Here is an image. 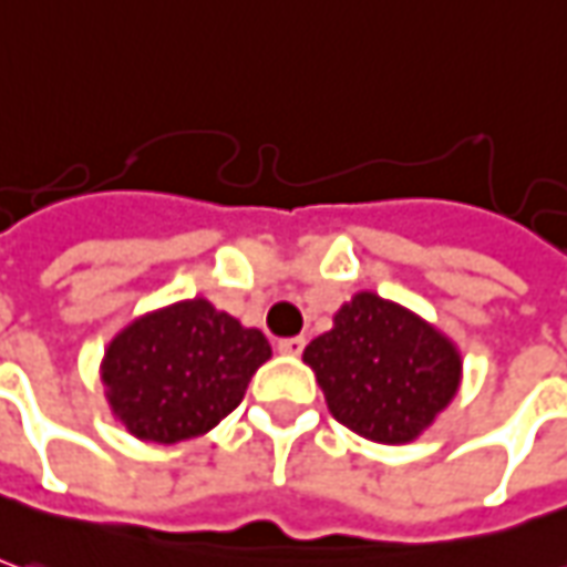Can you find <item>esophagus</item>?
I'll use <instances>...</instances> for the list:
<instances>
[{"label": "esophagus", "mask_w": 567, "mask_h": 567, "mask_svg": "<svg viewBox=\"0 0 567 567\" xmlns=\"http://www.w3.org/2000/svg\"><path fill=\"white\" fill-rule=\"evenodd\" d=\"M303 348H307V338H303V334H298V338H282V341L276 344V350H279V353H288V357H298Z\"/></svg>", "instance_id": "34e87169"}]
</instances>
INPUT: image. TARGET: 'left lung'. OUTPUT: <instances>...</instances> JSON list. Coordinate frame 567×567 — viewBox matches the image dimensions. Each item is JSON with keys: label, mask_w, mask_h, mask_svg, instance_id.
Listing matches in <instances>:
<instances>
[{"label": "left lung", "mask_w": 567, "mask_h": 567, "mask_svg": "<svg viewBox=\"0 0 567 567\" xmlns=\"http://www.w3.org/2000/svg\"><path fill=\"white\" fill-rule=\"evenodd\" d=\"M303 360L334 419L379 444L419 437L453 400L462 372L444 334L372 291L344 303Z\"/></svg>", "instance_id": "obj_1"}]
</instances>
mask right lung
I'll use <instances>...</instances> for the list:
<instances>
[{"mask_svg": "<svg viewBox=\"0 0 567 567\" xmlns=\"http://www.w3.org/2000/svg\"><path fill=\"white\" fill-rule=\"evenodd\" d=\"M269 353L264 332L195 298L126 326L107 348L102 379L130 434L176 444L233 413Z\"/></svg>", "mask_w": 567, "mask_h": 567, "instance_id": "1", "label": "right lung"}]
</instances>
